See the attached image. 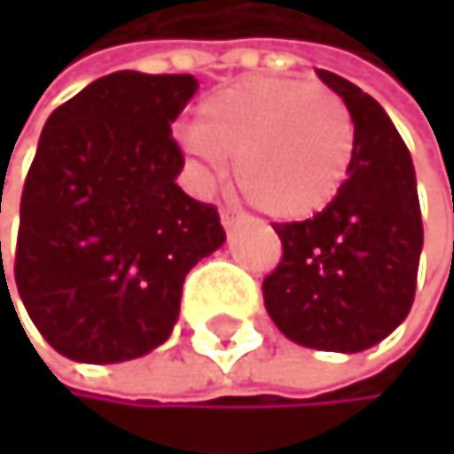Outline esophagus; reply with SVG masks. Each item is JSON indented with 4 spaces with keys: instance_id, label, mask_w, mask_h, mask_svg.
Segmentation results:
<instances>
[{
    "instance_id": "34e87169",
    "label": "esophagus",
    "mask_w": 454,
    "mask_h": 454,
    "mask_svg": "<svg viewBox=\"0 0 454 454\" xmlns=\"http://www.w3.org/2000/svg\"><path fill=\"white\" fill-rule=\"evenodd\" d=\"M239 220H245V215H239L234 209H220V223L225 225V229H234Z\"/></svg>"
}]
</instances>
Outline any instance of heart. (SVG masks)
I'll list each match as a JSON object with an SVG mask.
<instances>
[{
	"label": "heart",
	"mask_w": 454,
	"mask_h": 454,
	"mask_svg": "<svg viewBox=\"0 0 454 454\" xmlns=\"http://www.w3.org/2000/svg\"><path fill=\"white\" fill-rule=\"evenodd\" d=\"M184 144L207 166L231 160L237 187L261 212L305 220L340 193L354 119L329 86L255 75L215 92Z\"/></svg>",
	"instance_id": "obj_1"
}]
</instances>
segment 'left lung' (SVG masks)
<instances>
[{
    "mask_svg": "<svg viewBox=\"0 0 454 454\" xmlns=\"http://www.w3.org/2000/svg\"><path fill=\"white\" fill-rule=\"evenodd\" d=\"M354 119L340 193L310 220L272 223L283 258L264 278L280 333L308 348L356 354L381 343L414 302L422 212L411 154L387 111L351 81L318 70Z\"/></svg>",
    "mask_w": 454,
    "mask_h": 454,
    "instance_id": "8db88e82",
    "label": "left lung"
}]
</instances>
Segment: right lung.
Returning a JSON list of instances; mask_svg holds the SVG:
<instances>
[{
  "label": "right lung",
  "instance_id": "1",
  "mask_svg": "<svg viewBox=\"0 0 454 454\" xmlns=\"http://www.w3.org/2000/svg\"><path fill=\"white\" fill-rule=\"evenodd\" d=\"M196 90L193 75L119 70L45 121L12 275L40 335L67 359L111 364L166 343L184 275L225 242L217 209L176 184L184 158L171 121Z\"/></svg>",
  "mask_w": 454,
  "mask_h": 454
}]
</instances>
